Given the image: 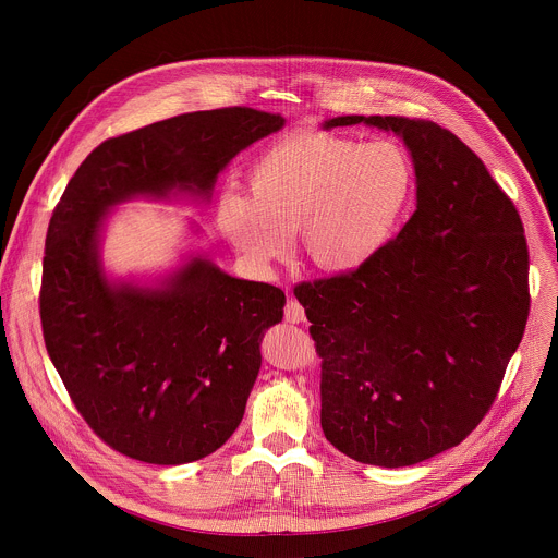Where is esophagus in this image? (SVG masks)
<instances>
[{
  "label": "esophagus",
  "instance_id": "esophagus-1",
  "mask_svg": "<svg viewBox=\"0 0 558 558\" xmlns=\"http://www.w3.org/2000/svg\"><path fill=\"white\" fill-rule=\"evenodd\" d=\"M284 320L287 323H304V306L298 300H287L284 304Z\"/></svg>",
  "mask_w": 558,
  "mask_h": 558
}]
</instances>
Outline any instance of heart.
I'll list each match as a JSON object with an SVG mask.
<instances>
[{
	"mask_svg": "<svg viewBox=\"0 0 558 558\" xmlns=\"http://www.w3.org/2000/svg\"><path fill=\"white\" fill-rule=\"evenodd\" d=\"M250 190H225L218 227L247 260L267 267L302 254L320 271L347 274L373 260L400 225L415 185L411 156L392 141L364 143L333 132L274 141L252 166Z\"/></svg>",
	"mask_w": 558,
	"mask_h": 558,
	"instance_id": "obj_1",
	"label": "heart"
}]
</instances>
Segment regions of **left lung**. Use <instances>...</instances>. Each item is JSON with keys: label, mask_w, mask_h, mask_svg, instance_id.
Returning a JSON list of instances; mask_svg holds the SVG:
<instances>
[{"label": "left lung", "mask_w": 558, "mask_h": 558, "mask_svg": "<svg viewBox=\"0 0 558 558\" xmlns=\"http://www.w3.org/2000/svg\"><path fill=\"white\" fill-rule=\"evenodd\" d=\"M400 134L417 209L360 269L293 295L323 357L320 424L347 457L413 465L461 444L497 400L530 313L523 222L450 130L409 117H338Z\"/></svg>", "instance_id": "obj_1"}]
</instances>
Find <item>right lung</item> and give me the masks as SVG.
<instances>
[{"mask_svg": "<svg viewBox=\"0 0 558 558\" xmlns=\"http://www.w3.org/2000/svg\"><path fill=\"white\" fill-rule=\"evenodd\" d=\"M280 114L235 106L179 114L95 147L46 233L39 315L48 355L112 450L179 465L218 450L245 415L260 342L284 291L190 260L168 284H110L97 254L106 211L132 196L209 194L218 172Z\"/></svg>", "mask_w": 558, "mask_h": 558, "instance_id": "obj_1", "label": "right lung"}]
</instances>
